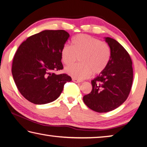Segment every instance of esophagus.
I'll return each mask as SVG.
<instances>
[{
    "instance_id": "1",
    "label": "esophagus",
    "mask_w": 147,
    "mask_h": 147,
    "mask_svg": "<svg viewBox=\"0 0 147 147\" xmlns=\"http://www.w3.org/2000/svg\"><path fill=\"white\" fill-rule=\"evenodd\" d=\"M72 80H73V81L74 82H75V83H80V82H82V80H78V79H77V78H72Z\"/></svg>"
}]
</instances>
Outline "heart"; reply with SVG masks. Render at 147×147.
<instances>
[{"mask_svg": "<svg viewBox=\"0 0 147 147\" xmlns=\"http://www.w3.org/2000/svg\"><path fill=\"white\" fill-rule=\"evenodd\" d=\"M110 50L106 43L87 34H79L71 41V47L65 45L61 50L64 64H73L79 57L78 64L69 65L65 72L78 80L87 78L92 74H98L104 71L110 59Z\"/></svg>", "mask_w": 147, "mask_h": 147, "instance_id": "1", "label": "heart"}]
</instances>
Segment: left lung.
<instances>
[{"mask_svg": "<svg viewBox=\"0 0 147 147\" xmlns=\"http://www.w3.org/2000/svg\"><path fill=\"white\" fill-rule=\"evenodd\" d=\"M110 48V59L105 69L91 82L92 89L83 96V102L96 112L115 110L125 102L130 93L133 69L130 55L120 43L105 37Z\"/></svg>", "mask_w": 147, "mask_h": 147, "instance_id": "8db88e82", "label": "left lung"}]
</instances>
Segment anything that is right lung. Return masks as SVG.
Wrapping results in <instances>:
<instances>
[{"label": "right lung", "instance_id": "1", "mask_svg": "<svg viewBox=\"0 0 147 147\" xmlns=\"http://www.w3.org/2000/svg\"><path fill=\"white\" fill-rule=\"evenodd\" d=\"M69 37L64 30H46L28 37L18 47L11 71L17 88L28 101L52 102L72 80L67 74H55L64 68L61 50Z\"/></svg>", "mask_w": 147, "mask_h": 147}]
</instances>
